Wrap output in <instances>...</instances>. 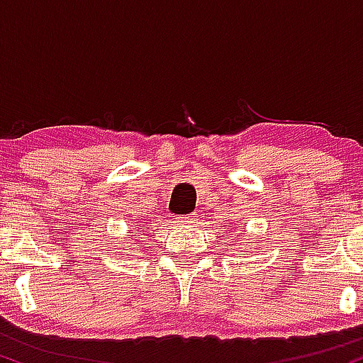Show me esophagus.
<instances>
[{"label":"esophagus","mask_w":363,"mask_h":363,"mask_svg":"<svg viewBox=\"0 0 363 363\" xmlns=\"http://www.w3.org/2000/svg\"><path fill=\"white\" fill-rule=\"evenodd\" d=\"M177 223L178 225H183V226H190L195 223V216H177Z\"/></svg>","instance_id":"obj_1"}]
</instances>
